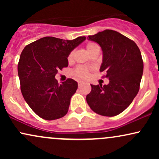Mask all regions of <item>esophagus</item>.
<instances>
[{
    "mask_svg": "<svg viewBox=\"0 0 159 159\" xmlns=\"http://www.w3.org/2000/svg\"><path fill=\"white\" fill-rule=\"evenodd\" d=\"M78 86H79V87H80V85L81 84V81H78Z\"/></svg>",
    "mask_w": 159,
    "mask_h": 159,
    "instance_id": "obj_1",
    "label": "esophagus"
}]
</instances>
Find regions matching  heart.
<instances>
[{
    "instance_id": "b5f03b06",
    "label": "heart",
    "mask_w": 159,
    "mask_h": 159,
    "mask_svg": "<svg viewBox=\"0 0 159 159\" xmlns=\"http://www.w3.org/2000/svg\"><path fill=\"white\" fill-rule=\"evenodd\" d=\"M86 49H87V52L89 54H91L92 53H93L95 52H99V46L95 43H87V45H86ZM73 56H74V52H72L70 54H69L68 56V61H72L73 59ZM89 73V69L87 67L85 66H78L77 68L75 69V75L77 76L78 78H86L87 75H88Z\"/></svg>"
}]
</instances>
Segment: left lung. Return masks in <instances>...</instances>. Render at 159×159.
I'll return each mask as SVG.
<instances>
[{
    "label": "left lung",
    "instance_id": "obj_1",
    "mask_svg": "<svg viewBox=\"0 0 159 159\" xmlns=\"http://www.w3.org/2000/svg\"><path fill=\"white\" fill-rule=\"evenodd\" d=\"M88 39L102 48L100 72H105L109 84H90L92 90L86 99L96 114L114 116L131 105L139 91L143 72L141 53L134 41L115 30L98 32Z\"/></svg>",
    "mask_w": 159,
    "mask_h": 159
}]
</instances>
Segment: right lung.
Masks as SVG:
<instances>
[{
    "label": "right lung",
    "instance_id": "obj_1",
    "mask_svg": "<svg viewBox=\"0 0 159 159\" xmlns=\"http://www.w3.org/2000/svg\"><path fill=\"white\" fill-rule=\"evenodd\" d=\"M85 39V36L72 40L46 36L23 49L18 64L21 93L27 105L43 119H59L68 112L78 83L68 78L58 84L55 75L68 66L69 54Z\"/></svg>",
    "mask_w": 159,
    "mask_h": 159
}]
</instances>
